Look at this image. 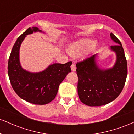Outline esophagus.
Returning a JSON list of instances; mask_svg holds the SVG:
<instances>
[{"instance_id":"34e87169","label":"esophagus","mask_w":134,"mask_h":134,"mask_svg":"<svg viewBox=\"0 0 134 134\" xmlns=\"http://www.w3.org/2000/svg\"><path fill=\"white\" fill-rule=\"evenodd\" d=\"M71 70H72V71H76V65H75L74 64H72V65H71Z\"/></svg>"}]
</instances>
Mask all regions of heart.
I'll list each match as a JSON object with an SVG mask.
<instances>
[{
  "label": "heart",
  "instance_id": "obj_1",
  "mask_svg": "<svg viewBox=\"0 0 134 134\" xmlns=\"http://www.w3.org/2000/svg\"><path fill=\"white\" fill-rule=\"evenodd\" d=\"M94 44V41L91 40H81L70 44L69 46L68 51L72 56H80L85 53L88 49L93 48Z\"/></svg>",
  "mask_w": 134,
  "mask_h": 134
}]
</instances>
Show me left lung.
<instances>
[{"mask_svg": "<svg viewBox=\"0 0 134 134\" xmlns=\"http://www.w3.org/2000/svg\"><path fill=\"white\" fill-rule=\"evenodd\" d=\"M117 44L110 48L116 54V61L111 69H101L96 63V55L76 64L77 92L81 102L90 107L104 105L115 100L124 88L127 76V62L121 42L111 33Z\"/></svg>", "mask_w": 134, "mask_h": 134, "instance_id": "left-lung-1", "label": "left lung"}]
</instances>
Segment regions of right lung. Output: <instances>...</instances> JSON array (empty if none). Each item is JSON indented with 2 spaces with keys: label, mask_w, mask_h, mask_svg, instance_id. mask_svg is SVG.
<instances>
[{
  "label": "right lung",
  "mask_w": 134,
  "mask_h": 134,
  "mask_svg": "<svg viewBox=\"0 0 134 134\" xmlns=\"http://www.w3.org/2000/svg\"><path fill=\"white\" fill-rule=\"evenodd\" d=\"M40 31L38 27H29L14 44L8 62V75L10 84L17 94L24 100L35 104H46L55 99L58 87L68 73L71 72L72 62L53 64L38 73L24 70L19 62V48L26 35Z\"/></svg>",
  "instance_id": "1"
}]
</instances>
